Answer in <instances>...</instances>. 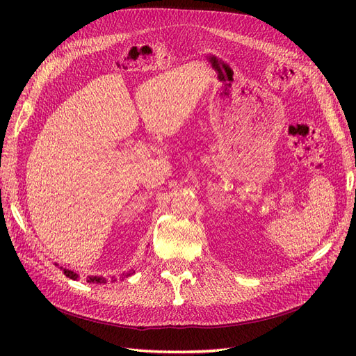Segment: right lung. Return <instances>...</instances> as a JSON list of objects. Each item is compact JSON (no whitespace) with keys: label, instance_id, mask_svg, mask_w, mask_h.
I'll use <instances>...</instances> for the list:
<instances>
[{"label":"right lung","instance_id":"1","mask_svg":"<svg viewBox=\"0 0 356 356\" xmlns=\"http://www.w3.org/2000/svg\"><path fill=\"white\" fill-rule=\"evenodd\" d=\"M62 270H63V275H65L67 277H70V279H72V281H77L79 279V275L75 273V272H72V270H68V268H63V267H60ZM131 273H123L122 276H129ZM111 281H115V277L114 276H111ZM86 282H90V284H106L108 282V279L106 277H104V276H88L86 277Z\"/></svg>","mask_w":356,"mask_h":356}]
</instances>
